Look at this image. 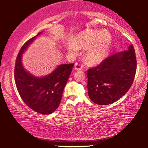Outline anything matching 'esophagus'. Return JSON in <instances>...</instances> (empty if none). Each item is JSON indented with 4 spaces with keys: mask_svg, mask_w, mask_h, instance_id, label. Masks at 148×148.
I'll list each match as a JSON object with an SVG mask.
<instances>
[{
    "mask_svg": "<svg viewBox=\"0 0 148 148\" xmlns=\"http://www.w3.org/2000/svg\"><path fill=\"white\" fill-rule=\"evenodd\" d=\"M83 69V64H82V62H76L74 66V69L76 71H81Z\"/></svg>",
    "mask_w": 148,
    "mask_h": 148,
    "instance_id": "obj_1",
    "label": "esophagus"
}]
</instances>
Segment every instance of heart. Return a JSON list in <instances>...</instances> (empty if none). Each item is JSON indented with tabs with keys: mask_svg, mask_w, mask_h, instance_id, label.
Masks as SVG:
<instances>
[{
	"mask_svg": "<svg viewBox=\"0 0 148 148\" xmlns=\"http://www.w3.org/2000/svg\"><path fill=\"white\" fill-rule=\"evenodd\" d=\"M111 37L106 32L89 31L74 39L73 44H70V51L75 48L85 49L89 47L86 54V60L89 64H97L103 59L108 51Z\"/></svg>",
	"mask_w": 148,
	"mask_h": 148,
	"instance_id": "obj_1",
	"label": "heart"
}]
</instances>
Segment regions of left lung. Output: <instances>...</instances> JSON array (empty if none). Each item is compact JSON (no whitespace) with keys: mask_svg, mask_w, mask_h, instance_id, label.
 Segmentation results:
<instances>
[{"mask_svg":"<svg viewBox=\"0 0 148 148\" xmlns=\"http://www.w3.org/2000/svg\"><path fill=\"white\" fill-rule=\"evenodd\" d=\"M136 71L134 47L112 55L96 67L87 70V88L90 99L99 105L117 101L131 87Z\"/></svg>","mask_w":148,"mask_h":148,"instance_id":"left-lung-1","label":"left lung"}]
</instances>
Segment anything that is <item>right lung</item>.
<instances>
[{
  "mask_svg": "<svg viewBox=\"0 0 148 148\" xmlns=\"http://www.w3.org/2000/svg\"><path fill=\"white\" fill-rule=\"evenodd\" d=\"M41 33L29 39L21 47L16 59L14 78L20 97L27 106L39 114L48 115L58 108L74 64L59 65L51 74L40 77L27 72L22 64V54Z\"/></svg>",
  "mask_w": 148,
  "mask_h": 148,
  "instance_id": "right-lung-1",
  "label": "right lung"
}]
</instances>
